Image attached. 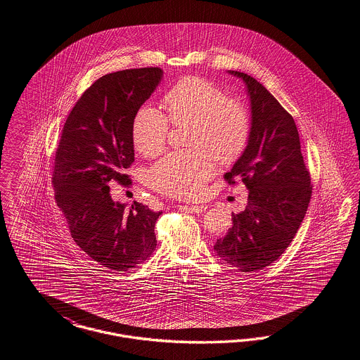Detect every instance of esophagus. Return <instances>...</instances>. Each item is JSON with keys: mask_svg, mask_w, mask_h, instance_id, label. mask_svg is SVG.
I'll list each match as a JSON object with an SVG mask.
<instances>
[{"mask_svg": "<svg viewBox=\"0 0 360 360\" xmlns=\"http://www.w3.org/2000/svg\"><path fill=\"white\" fill-rule=\"evenodd\" d=\"M187 208L191 212L203 214L204 211L207 210V205H204V204H200V205H188Z\"/></svg>", "mask_w": 360, "mask_h": 360, "instance_id": "34e87169", "label": "esophagus"}]
</instances>
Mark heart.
<instances>
[{"mask_svg": "<svg viewBox=\"0 0 360 360\" xmlns=\"http://www.w3.org/2000/svg\"><path fill=\"white\" fill-rule=\"evenodd\" d=\"M167 114L142 106L133 121L131 136L142 156L161 153L171 130L188 126L186 150H176L156 162L148 173L150 187L174 198H191L202 192L220 164L235 162L246 150L251 136L248 106L229 98L218 84L200 77H186L164 95Z\"/></svg>", "mask_w": 360, "mask_h": 360, "instance_id": "b5f03b06", "label": "heart"}]
</instances>
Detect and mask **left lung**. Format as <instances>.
<instances>
[{
    "label": "left lung",
    "mask_w": 360,
    "mask_h": 360,
    "mask_svg": "<svg viewBox=\"0 0 360 360\" xmlns=\"http://www.w3.org/2000/svg\"><path fill=\"white\" fill-rule=\"evenodd\" d=\"M243 79L251 103L249 145L224 180H240L249 189L245 211L214 249L226 264L257 271L278 259L292 243L312 195L311 174L301 155L297 126L280 102L250 75Z\"/></svg>",
    "instance_id": "8db88e82"
}]
</instances>
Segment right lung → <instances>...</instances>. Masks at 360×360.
<instances>
[{
    "instance_id": "obj_1",
    "label": "right lung",
    "mask_w": 360,
    "mask_h": 360,
    "mask_svg": "<svg viewBox=\"0 0 360 360\" xmlns=\"http://www.w3.org/2000/svg\"><path fill=\"white\" fill-rule=\"evenodd\" d=\"M162 77L158 67L131 68L96 79L67 117L55 153L52 187L79 248L99 265L126 271L156 249L162 212L112 202L110 186L129 187L134 162L133 121Z\"/></svg>"
}]
</instances>
